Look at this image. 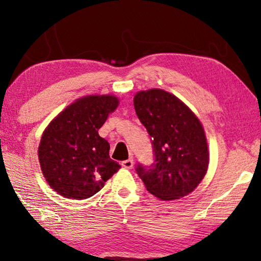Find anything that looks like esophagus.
<instances>
[{
	"label": "esophagus",
	"instance_id": "1",
	"mask_svg": "<svg viewBox=\"0 0 261 261\" xmlns=\"http://www.w3.org/2000/svg\"><path fill=\"white\" fill-rule=\"evenodd\" d=\"M121 165H122V167H124L126 169H131L132 167H134V160H132L131 158L126 159V160H124V162H122Z\"/></svg>",
	"mask_w": 261,
	"mask_h": 261
}]
</instances>
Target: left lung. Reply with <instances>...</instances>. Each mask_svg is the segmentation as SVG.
Listing matches in <instances>:
<instances>
[{
	"mask_svg": "<svg viewBox=\"0 0 261 261\" xmlns=\"http://www.w3.org/2000/svg\"><path fill=\"white\" fill-rule=\"evenodd\" d=\"M134 105L153 150L151 165H137L138 176L163 201L188 195L204 178L208 166L201 122L180 99L163 90L137 93Z\"/></svg>",
	"mask_w": 261,
	"mask_h": 261,
	"instance_id": "obj_1",
	"label": "left lung"
}]
</instances>
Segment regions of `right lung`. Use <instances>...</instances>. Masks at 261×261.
I'll use <instances>...</instances> for the list:
<instances>
[{
    "label": "right lung",
    "mask_w": 261,
    "mask_h": 261,
    "mask_svg": "<svg viewBox=\"0 0 261 261\" xmlns=\"http://www.w3.org/2000/svg\"><path fill=\"white\" fill-rule=\"evenodd\" d=\"M112 95L77 99L51 121L41 137L39 163L48 184L73 199L93 196L121 167L110 158V145L98 129L116 109Z\"/></svg>",
    "instance_id": "1"
}]
</instances>
